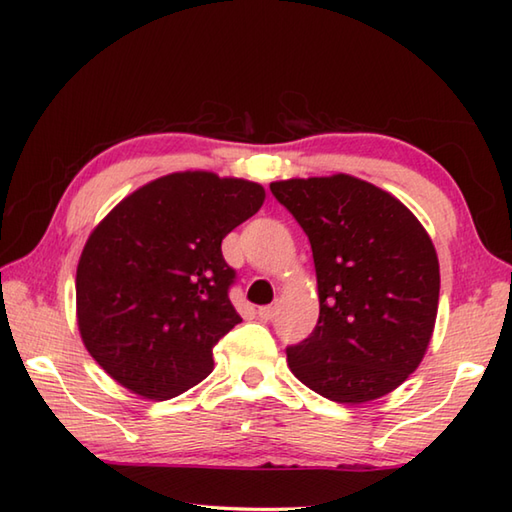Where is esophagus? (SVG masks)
I'll list each match as a JSON object with an SVG mask.
<instances>
[{
    "label": "esophagus",
    "mask_w": 512,
    "mask_h": 512,
    "mask_svg": "<svg viewBox=\"0 0 512 512\" xmlns=\"http://www.w3.org/2000/svg\"><path fill=\"white\" fill-rule=\"evenodd\" d=\"M275 312H277V308L275 306H262L257 310V314H259V319L262 321H270L275 317Z\"/></svg>",
    "instance_id": "34e87169"
}]
</instances>
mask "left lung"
I'll return each mask as SVG.
<instances>
[{
    "label": "left lung",
    "mask_w": 512,
    "mask_h": 512,
    "mask_svg": "<svg viewBox=\"0 0 512 512\" xmlns=\"http://www.w3.org/2000/svg\"><path fill=\"white\" fill-rule=\"evenodd\" d=\"M306 231L317 328L286 350L303 385L341 405L387 396L413 374L436 328L440 264L429 233L394 195L361 178L270 182Z\"/></svg>",
    "instance_id": "obj_1"
}]
</instances>
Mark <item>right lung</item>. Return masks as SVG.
I'll return each instance as SVG.
<instances>
[{
    "instance_id": "1",
    "label": "right lung",
    "mask_w": 512,
    "mask_h": 512,
    "mask_svg": "<svg viewBox=\"0 0 512 512\" xmlns=\"http://www.w3.org/2000/svg\"><path fill=\"white\" fill-rule=\"evenodd\" d=\"M264 200L257 182L178 171L129 193L90 233L76 266V323L118 385L169 400L213 372V347L242 321L222 239Z\"/></svg>"
}]
</instances>
